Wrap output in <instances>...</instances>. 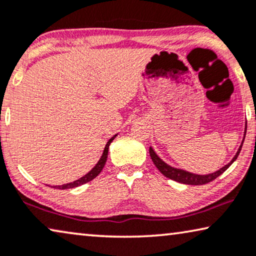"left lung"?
<instances>
[{"label": "left lung", "mask_w": 256, "mask_h": 256, "mask_svg": "<svg viewBox=\"0 0 256 256\" xmlns=\"http://www.w3.org/2000/svg\"><path fill=\"white\" fill-rule=\"evenodd\" d=\"M246 130H247V124L245 127V136H246ZM245 136H244V140H245ZM244 140H242V143H244ZM242 146H239V149H238V151H236L234 157H233L232 160L230 162L228 165L223 166V168H222L220 170H218V171H216L214 173L206 174V176H200V174H194V173L184 171V170L172 168V166L168 165L165 162H162V159L158 157L157 154L154 152L152 148H150L149 152H150V157H151V159H152V162H154L156 168H157L159 171H160L162 174H164L166 178H168V179L174 180V181H176V182H180V184H195V186H198V184H206L210 182V181L214 180L216 178L220 176L222 173H224L225 171H226L230 166L233 164V162H234L236 159L238 158L240 151H242Z\"/></svg>", "instance_id": "1"}]
</instances>
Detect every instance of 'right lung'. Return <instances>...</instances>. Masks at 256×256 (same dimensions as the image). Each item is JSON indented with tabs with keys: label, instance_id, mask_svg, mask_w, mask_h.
<instances>
[{
	"label": "right lung",
	"instance_id": "1",
	"mask_svg": "<svg viewBox=\"0 0 256 256\" xmlns=\"http://www.w3.org/2000/svg\"><path fill=\"white\" fill-rule=\"evenodd\" d=\"M118 135V134H116ZM116 135H114L112 138H110L108 142H107V144L105 146V149H104V152L102 154L100 159H99L97 164H96V166L94 168L91 170L90 172L85 174L84 176L80 178V179L76 180V181H72V182H69V184H61V186H53V188H58V190H69V188H75V187H78L80 186V184H84L88 182V181L94 180L96 176H98L99 173L102 172V170L104 168V166H105V162L107 160V154H108V146L110 144L112 143V140L116 138Z\"/></svg>",
	"mask_w": 256,
	"mask_h": 256
}]
</instances>
